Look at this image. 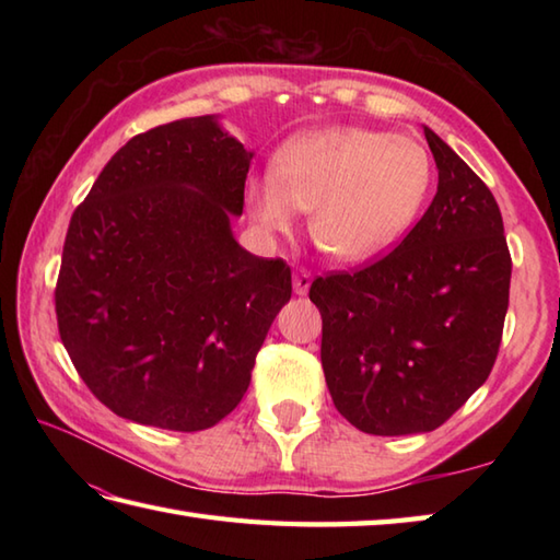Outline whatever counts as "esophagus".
<instances>
[{
    "mask_svg": "<svg viewBox=\"0 0 560 560\" xmlns=\"http://www.w3.org/2000/svg\"><path fill=\"white\" fill-rule=\"evenodd\" d=\"M307 289H311V271L303 267L293 269V293L295 295H305Z\"/></svg>",
    "mask_w": 560,
    "mask_h": 560,
    "instance_id": "esophagus-1",
    "label": "esophagus"
}]
</instances>
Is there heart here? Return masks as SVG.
Wrapping results in <instances>:
<instances>
[{"instance_id":"1","label":"heart","mask_w":560,"mask_h":560,"mask_svg":"<svg viewBox=\"0 0 560 560\" xmlns=\"http://www.w3.org/2000/svg\"><path fill=\"white\" fill-rule=\"evenodd\" d=\"M433 187L421 141L368 127H331L283 147L269 175L249 177L245 205L267 233H289L311 211L315 245L339 261H363L395 245Z\"/></svg>"}]
</instances>
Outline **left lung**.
Listing matches in <instances>:
<instances>
[{"instance_id": "8db88e82", "label": "left lung", "mask_w": 560, "mask_h": 560, "mask_svg": "<svg viewBox=\"0 0 560 560\" xmlns=\"http://www.w3.org/2000/svg\"><path fill=\"white\" fill-rule=\"evenodd\" d=\"M438 192L387 255L317 277L323 371L337 411L371 435L443 425L495 363L513 259L491 189L433 129Z\"/></svg>"}]
</instances>
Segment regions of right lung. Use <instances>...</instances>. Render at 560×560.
Wrapping results in <instances>:
<instances>
[{"mask_svg": "<svg viewBox=\"0 0 560 560\" xmlns=\"http://www.w3.org/2000/svg\"><path fill=\"white\" fill-rule=\"evenodd\" d=\"M253 153L217 117L132 137L71 213L55 289L59 337L122 419L205 431L247 392L291 267L249 255L231 219Z\"/></svg>", "mask_w": 560, "mask_h": 560, "instance_id": "add662e5", "label": "right lung"}]
</instances>
